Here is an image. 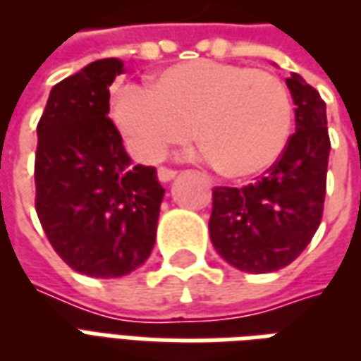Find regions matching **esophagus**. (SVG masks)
Returning <instances> with one entry per match:
<instances>
[{"instance_id":"1","label":"esophagus","mask_w":361,"mask_h":361,"mask_svg":"<svg viewBox=\"0 0 361 361\" xmlns=\"http://www.w3.org/2000/svg\"><path fill=\"white\" fill-rule=\"evenodd\" d=\"M176 170H172V168H166V166H160L158 168V180L162 181V183H166V181H170L176 178Z\"/></svg>"}]
</instances>
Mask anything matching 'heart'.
<instances>
[{
	"label": "heart",
	"mask_w": 361,
	"mask_h": 361,
	"mask_svg": "<svg viewBox=\"0 0 361 361\" xmlns=\"http://www.w3.org/2000/svg\"><path fill=\"white\" fill-rule=\"evenodd\" d=\"M114 119L142 160L154 162L185 145L193 129L199 149L220 176L251 180L284 154L294 129V102L274 73L191 59L158 73L149 90H121Z\"/></svg>",
	"instance_id": "b5f03b06"
}]
</instances>
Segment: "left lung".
I'll list each match as a JSON object with an SVG mask.
<instances>
[{"mask_svg":"<svg viewBox=\"0 0 361 361\" xmlns=\"http://www.w3.org/2000/svg\"><path fill=\"white\" fill-rule=\"evenodd\" d=\"M286 85L295 133L282 158L245 188L212 189V245L226 263L253 274L290 265L317 232L325 204L331 150L325 102L298 73Z\"/></svg>","mask_w":361,"mask_h":361,"instance_id":"left-lung-1","label":"left lung"}]
</instances>
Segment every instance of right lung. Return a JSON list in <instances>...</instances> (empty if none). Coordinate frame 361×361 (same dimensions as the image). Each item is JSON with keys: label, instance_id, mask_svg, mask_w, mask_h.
I'll list each match as a JSON object with an SVG mask.
<instances>
[{"label": "right lung", "instance_id": "obj_1", "mask_svg": "<svg viewBox=\"0 0 361 361\" xmlns=\"http://www.w3.org/2000/svg\"><path fill=\"white\" fill-rule=\"evenodd\" d=\"M121 73L119 59H98L58 82L36 127V214L59 257L96 279L149 259L164 197L157 168L131 164L108 118Z\"/></svg>", "mask_w": 361, "mask_h": 361}]
</instances>
